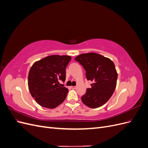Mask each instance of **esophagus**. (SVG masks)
Returning a JSON list of instances; mask_svg holds the SVG:
<instances>
[{"label":"esophagus","mask_w":148,"mask_h":148,"mask_svg":"<svg viewBox=\"0 0 148 148\" xmlns=\"http://www.w3.org/2000/svg\"><path fill=\"white\" fill-rule=\"evenodd\" d=\"M71 88H72V89H75V88H76V86H71Z\"/></svg>","instance_id":"1"}]
</instances>
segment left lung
Returning a JSON list of instances; mask_svg holds the SVG:
<instances>
[{
    "mask_svg": "<svg viewBox=\"0 0 148 148\" xmlns=\"http://www.w3.org/2000/svg\"><path fill=\"white\" fill-rule=\"evenodd\" d=\"M75 60L79 62L86 71L91 88L82 97V101L90 108L104 105L111 97L117 85V72L114 62L109 58L97 53H82Z\"/></svg>",
    "mask_w": 148,
    "mask_h": 148,
    "instance_id": "obj_1",
    "label": "left lung"
}]
</instances>
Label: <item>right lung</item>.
Here are the masks:
<instances>
[{
	"label": "right lung",
	"instance_id": "add662e5",
	"mask_svg": "<svg viewBox=\"0 0 148 148\" xmlns=\"http://www.w3.org/2000/svg\"><path fill=\"white\" fill-rule=\"evenodd\" d=\"M71 57L52 55L33 64L28 74V88L39 105L54 109L63 102L69 89L59 83L65 82V70Z\"/></svg>",
	"mask_w": 148,
	"mask_h": 148
}]
</instances>
